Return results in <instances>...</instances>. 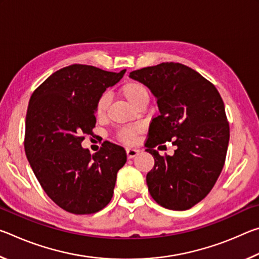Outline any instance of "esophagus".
<instances>
[{"label":"esophagus","mask_w":259,"mask_h":259,"mask_svg":"<svg viewBox=\"0 0 259 259\" xmlns=\"http://www.w3.org/2000/svg\"><path fill=\"white\" fill-rule=\"evenodd\" d=\"M125 151H126V156H128L129 159H133V157H135L139 153V150L134 147H128Z\"/></svg>","instance_id":"obj_1"}]
</instances>
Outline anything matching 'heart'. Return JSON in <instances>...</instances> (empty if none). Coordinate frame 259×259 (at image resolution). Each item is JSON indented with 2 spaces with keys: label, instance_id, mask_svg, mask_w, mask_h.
Segmentation results:
<instances>
[{
  "label": "heart",
  "instance_id": "heart-1",
  "mask_svg": "<svg viewBox=\"0 0 259 259\" xmlns=\"http://www.w3.org/2000/svg\"><path fill=\"white\" fill-rule=\"evenodd\" d=\"M121 94L123 95V97L128 100L130 104L133 105L137 103L142 97L148 96L145 85L137 81L125 82L124 84L121 87ZM109 104H111V95L108 93H104L100 95L99 98L97 99V103H96V115L98 117L104 116L109 106ZM119 139L125 144H130L134 142L135 134L130 130H122L119 134Z\"/></svg>",
  "mask_w": 259,
  "mask_h": 259
}]
</instances>
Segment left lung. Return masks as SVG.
<instances>
[{"mask_svg": "<svg viewBox=\"0 0 259 259\" xmlns=\"http://www.w3.org/2000/svg\"><path fill=\"white\" fill-rule=\"evenodd\" d=\"M129 76L152 91L160 111L145 144L155 161L146 176L150 194L166 209H190L208 195L225 163L230 125L224 102L211 82L179 63L137 69ZM166 141L177 146L171 157L154 150Z\"/></svg>", "mask_w": 259, "mask_h": 259, "instance_id": "1", "label": "left lung"}]
</instances>
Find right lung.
Segmentation results:
<instances>
[{"label": "right lung", "mask_w": 259, "mask_h": 259, "mask_svg": "<svg viewBox=\"0 0 259 259\" xmlns=\"http://www.w3.org/2000/svg\"><path fill=\"white\" fill-rule=\"evenodd\" d=\"M74 64L50 75L29 99L25 153L48 196L75 214L95 213L111 201L117 171L126 162L123 147L104 142L90 154L83 135H93L96 103L124 75Z\"/></svg>", "instance_id": "add662e5"}]
</instances>
